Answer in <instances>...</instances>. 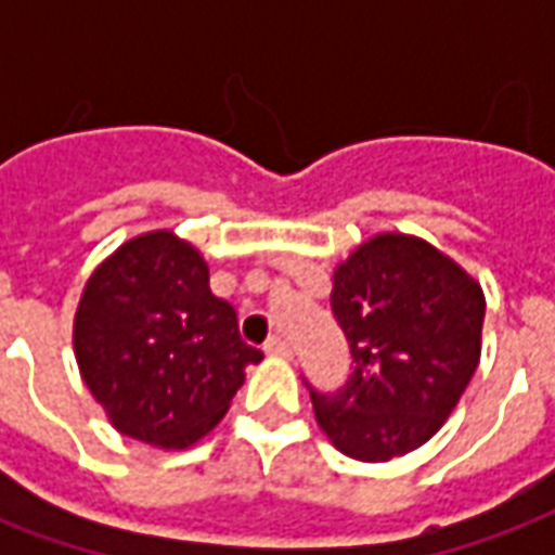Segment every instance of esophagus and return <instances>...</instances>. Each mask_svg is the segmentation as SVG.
<instances>
[{
  "mask_svg": "<svg viewBox=\"0 0 555 555\" xmlns=\"http://www.w3.org/2000/svg\"><path fill=\"white\" fill-rule=\"evenodd\" d=\"M264 350L270 353V357H282V360H291V345L282 336L267 338Z\"/></svg>",
  "mask_w": 555,
  "mask_h": 555,
  "instance_id": "obj_1",
  "label": "esophagus"
}]
</instances>
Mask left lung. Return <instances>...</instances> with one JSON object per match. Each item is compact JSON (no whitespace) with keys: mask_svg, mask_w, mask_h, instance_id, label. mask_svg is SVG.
<instances>
[{"mask_svg":"<svg viewBox=\"0 0 555 555\" xmlns=\"http://www.w3.org/2000/svg\"><path fill=\"white\" fill-rule=\"evenodd\" d=\"M330 302L357 365L341 392H312L326 440L362 464L425 446L481 360L478 279L416 234L380 231L338 261Z\"/></svg>","mask_w":555,"mask_h":555,"instance_id":"obj_1","label":"left lung"}]
</instances>
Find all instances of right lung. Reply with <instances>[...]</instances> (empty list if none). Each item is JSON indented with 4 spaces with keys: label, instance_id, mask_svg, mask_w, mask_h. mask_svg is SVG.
<instances>
[{
    "label": "right lung",
    "instance_id": "obj_1",
    "mask_svg": "<svg viewBox=\"0 0 555 555\" xmlns=\"http://www.w3.org/2000/svg\"><path fill=\"white\" fill-rule=\"evenodd\" d=\"M207 279L205 255L171 229L137 234L94 267L74 314V357L118 434L190 449L225 416L246 365L264 360Z\"/></svg>",
    "mask_w": 555,
    "mask_h": 555
}]
</instances>
